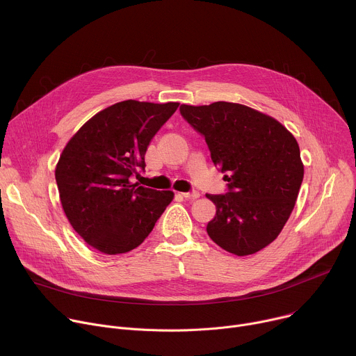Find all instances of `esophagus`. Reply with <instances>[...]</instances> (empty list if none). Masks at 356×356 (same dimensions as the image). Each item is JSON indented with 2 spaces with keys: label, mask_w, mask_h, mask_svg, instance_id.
Instances as JSON below:
<instances>
[{
  "label": "esophagus",
  "mask_w": 356,
  "mask_h": 356,
  "mask_svg": "<svg viewBox=\"0 0 356 356\" xmlns=\"http://www.w3.org/2000/svg\"><path fill=\"white\" fill-rule=\"evenodd\" d=\"M181 195L187 200H194V198H198L200 197V193L197 190H193V191H187V193H181Z\"/></svg>",
  "instance_id": "esophagus-1"
}]
</instances>
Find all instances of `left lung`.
Listing matches in <instances>:
<instances>
[{"instance_id":"obj_1","label":"left lung","mask_w":356,"mask_h":356,"mask_svg":"<svg viewBox=\"0 0 356 356\" xmlns=\"http://www.w3.org/2000/svg\"><path fill=\"white\" fill-rule=\"evenodd\" d=\"M181 117L204 136L228 193L206 194L216 204L209 236L246 257L273 242L287 222L304 176L296 138L275 118L242 104L217 101L180 106Z\"/></svg>"}]
</instances>
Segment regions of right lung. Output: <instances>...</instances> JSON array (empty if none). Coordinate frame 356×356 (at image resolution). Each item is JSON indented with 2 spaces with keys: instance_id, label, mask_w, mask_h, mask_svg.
<instances>
[{
  "instance_id": "add662e5",
  "label": "right lung",
  "mask_w": 356,
  "mask_h": 356,
  "mask_svg": "<svg viewBox=\"0 0 356 356\" xmlns=\"http://www.w3.org/2000/svg\"><path fill=\"white\" fill-rule=\"evenodd\" d=\"M179 103L127 99L88 120L67 142L56 166L65 214L94 249L117 255L139 246L154 229L173 191L131 179L145 170L146 149Z\"/></svg>"
}]
</instances>
